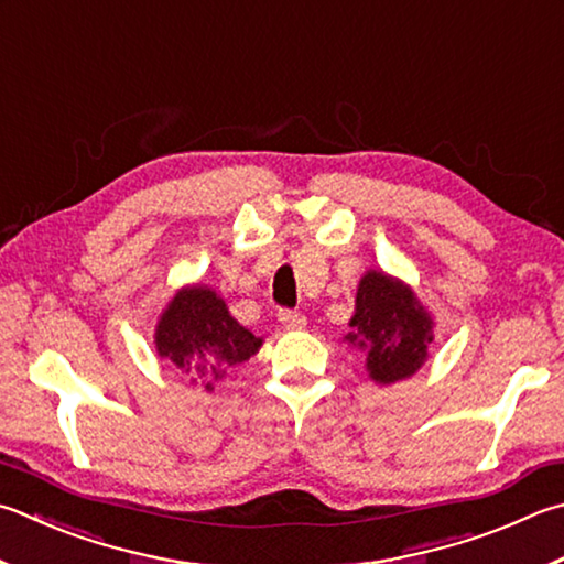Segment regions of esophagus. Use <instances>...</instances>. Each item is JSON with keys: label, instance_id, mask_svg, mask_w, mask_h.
Here are the masks:
<instances>
[{"label": "esophagus", "instance_id": "1", "mask_svg": "<svg viewBox=\"0 0 564 564\" xmlns=\"http://www.w3.org/2000/svg\"><path fill=\"white\" fill-rule=\"evenodd\" d=\"M279 321L283 327H291V330H301V327H305V315L299 311H281Z\"/></svg>", "mask_w": 564, "mask_h": 564}]
</instances>
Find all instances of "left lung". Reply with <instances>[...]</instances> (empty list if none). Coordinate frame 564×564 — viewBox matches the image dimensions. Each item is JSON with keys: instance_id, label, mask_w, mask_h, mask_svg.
Here are the masks:
<instances>
[{"instance_id": "obj_1", "label": "left lung", "mask_w": 564, "mask_h": 564, "mask_svg": "<svg viewBox=\"0 0 564 564\" xmlns=\"http://www.w3.org/2000/svg\"><path fill=\"white\" fill-rule=\"evenodd\" d=\"M343 343L367 352V375L380 387L409 380L429 360L434 317L414 289L384 271H367Z\"/></svg>"}]
</instances>
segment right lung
I'll use <instances>...</instances> for the list:
<instances>
[{
  "label": "right lung",
  "instance_id": "add662e5",
  "mask_svg": "<svg viewBox=\"0 0 564 564\" xmlns=\"http://www.w3.org/2000/svg\"><path fill=\"white\" fill-rule=\"evenodd\" d=\"M263 337L247 330L229 313L227 301L209 285L192 283L172 295L155 325V350L192 382L214 392L231 367L261 350Z\"/></svg>",
  "mask_w": 564,
  "mask_h": 564
}]
</instances>
